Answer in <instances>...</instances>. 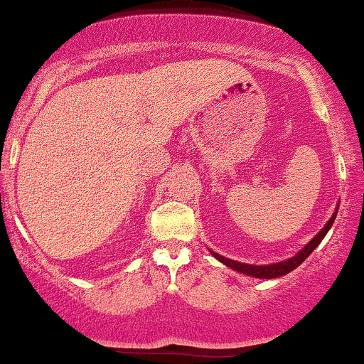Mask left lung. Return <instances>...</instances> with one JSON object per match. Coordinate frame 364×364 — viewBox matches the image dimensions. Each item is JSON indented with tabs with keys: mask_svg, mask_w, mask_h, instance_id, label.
I'll use <instances>...</instances> for the list:
<instances>
[{
	"mask_svg": "<svg viewBox=\"0 0 364 364\" xmlns=\"http://www.w3.org/2000/svg\"><path fill=\"white\" fill-rule=\"evenodd\" d=\"M337 209H339V204H337L336 208V213L332 215L331 220L327 221L326 226H323L320 232L315 235L311 240L306 243L305 247L300 252H296V254L293 255V257L286 259V260H281V262H274V264H264V266H254V264H245V262H238V260H232L228 257H223V255L216 254V252L209 250L211 252L215 257L220 260L221 264H225L226 267H232L233 271L237 272H242V274H247V276H252V277H259V279H274V277H281V276H286L288 272H291L296 269L300 264L305 260L309 255L314 252L317 247L320 245V242L323 240V237H326L328 230L332 228V225H334V220L337 216Z\"/></svg>",
	"mask_w": 364,
	"mask_h": 364,
	"instance_id": "left-lung-1",
	"label": "left lung"
}]
</instances>
